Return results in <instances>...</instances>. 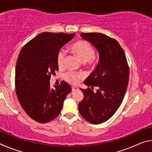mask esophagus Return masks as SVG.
<instances>
[{
  "label": "esophagus",
  "instance_id": "obj_1",
  "mask_svg": "<svg viewBox=\"0 0 152 152\" xmlns=\"http://www.w3.org/2000/svg\"><path fill=\"white\" fill-rule=\"evenodd\" d=\"M77 89H78V87H77V86H72V91H76V90H77Z\"/></svg>",
  "mask_w": 152,
  "mask_h": 152
}]
</instances>
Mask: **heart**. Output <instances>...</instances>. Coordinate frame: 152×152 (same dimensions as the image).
Masks as SVG:
<instances>
[{
  "label": "heart",
  "mask_w": 152,
  "mask_h": 152,
  "mask_svg": "<svg viewBox=\"0 0 152 152\" xmlns=\"http://www.w3.org/2000/svg\"><path fill=\"white\" fill-rule=\"evenodd\" d=\"M70 50L71 52L75 55L82 63L92 64L93 58L95 55V51L92 46L88 42L84 41H77L70 45ZM65 55L62 51H59L57 56V64L59 67L63 66ZM82 78L80 74L69 72L65 75V79L70 84L78 83L79 79Z\"/></svg>",
  "instance_id": "heart-1"
}]
</instances>
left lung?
Instances as JSON below:
<instances>
[{"label": "left lung", "mask_w": 152, "mask_h": 152, "mask_svg": "<svg viewBox=\"0 0 152 152\" xmlns=\"http://www.w3.org/2000/svg\"><path fill=\"white\" fill-rule=\"evenodd\" d=\"M96 49L99 61L94 71L84 82L91 89L80 88L84 98L78 104L80 114L92 124H100L109 119L119 109L125 96L129 71L124 51L113 38L99 33L80 34Z\"/></svg>", "instance_id": "8db88e82"}]
</instances>
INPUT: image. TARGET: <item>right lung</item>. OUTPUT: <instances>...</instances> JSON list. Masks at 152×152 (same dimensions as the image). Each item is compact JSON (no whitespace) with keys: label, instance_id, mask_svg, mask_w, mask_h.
<instances>
[{"label":"right lung","instance_id":"obj_1","mask_svg":"<svg viewBox=\"0 0 152 152\" xmlns=\"http://www.w3.org/2000/svg\"><path fill=\"white\" fill-rule=\"evenodd\" d=\"M75 34L43 32L23 48L15 68V88L25 113L37 122L45 123L60 113L71 86L62 81L50 87L51 75L58 70L57 56L60 49Z\"/></svg>","mask_w":152,"mask_h":152}]
</instances>
